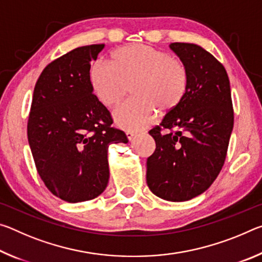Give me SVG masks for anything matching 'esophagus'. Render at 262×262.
Masks as SVG:
<instances>
[{"mask_svg":"<svg viewBox=\"0 0 262 262\" xmlns=\"http://www.w3.org/2000/svg\"><path fill=\"white\" fill-rule=\"evenodd\" d=\"M126 136H127V139H128V140L132 141L133 139H134L135 133H134V132H130V130H126Z\"/></svg>","mask_w":262,"mask_h":262,"instance_id":"obj_1","label":"esophagus"}]
</instances>
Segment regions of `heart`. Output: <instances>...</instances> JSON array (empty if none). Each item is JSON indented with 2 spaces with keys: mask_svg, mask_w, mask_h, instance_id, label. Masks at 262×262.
Masks as SVG:
<instances>
[{
  "mask_svg": "<svg viewBox=\"0 0 262 262\" xmlns=\"http://www.w3.org/2000/svg\"><path fill=\"white\" fill-rule=\"evenodd\" d=\"M92 91L106 107H115L132 88L135 99L114 112L117 125L140 130L151 125L161 114L174 112L189 89V73L185 62L161 48L145 43H129L111 53L110 64L96 61L89 70Z\"/></svg>",
  "mask_w": 262,
  "mask_h": 262,
  "instance_id": "b5f03b06",
  "label": "heart"
}]
</instances>
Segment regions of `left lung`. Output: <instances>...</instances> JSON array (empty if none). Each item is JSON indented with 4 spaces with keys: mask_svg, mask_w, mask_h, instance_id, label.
<instances>
[{
    "mask_svg": "<svg viewBox=\"0 0 262 262\" xmlns=\"http://www.w3.org/2000/svg\"><path fill=\"white\" fill-rule=\"evenodd\" d=\"M170 48L189 73L183 104L149 132L156 150L147 161V184L166 201H187L210 187L223 167L233 128L227 70L195 43Z\"/></svg>",
    "mask_w": 262,
    "mask_h": 262,
    "instance_id": "left-lung-1",
    "label": "left lung"
}]
</instances>
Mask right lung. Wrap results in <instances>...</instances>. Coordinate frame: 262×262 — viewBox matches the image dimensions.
<instances>
[{
    "mask_svg": "<svg viewBox=\"0 0 262 262\" xmlns=\"http://www.w3.org/2000/svg\"><path fill=\"white\" fill-rule=\"evenodd\" d=\"M104 43L75 48L51 62L35 83L28 139L35 167L55 196L92 200L108 184V145L127 143L110 111L92 94L90 62Z\"/></svg>",
    "mask_w": 262,
    "mask_h": 262,
    "instance_id": "obj_1",
    "label": "right lung"
}]
</instances>
